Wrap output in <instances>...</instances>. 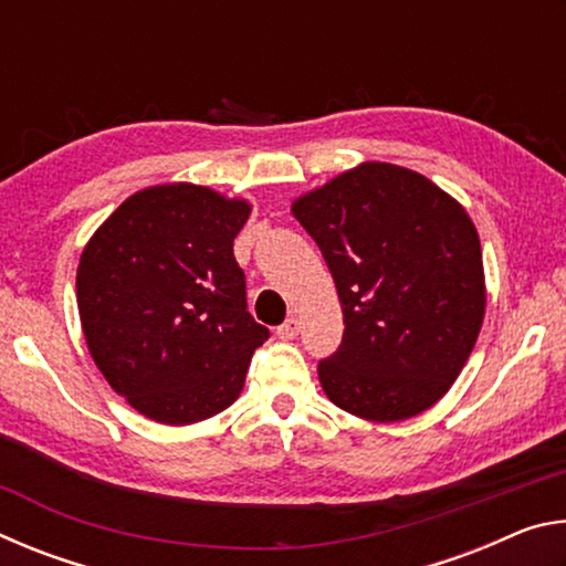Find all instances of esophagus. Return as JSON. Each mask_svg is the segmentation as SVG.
<instances>
[{
  "label": "esophagus",
  "mask_w": 566,
  "mask_h": 566,
  "mask_svg": "<svg viewBox=\"0 0 566 566\" xmlns=\"http://www.w3.org/2000/svg\"><path fill=\"white\" fill-rule=\"evenodd\" d=\"M296 334H300V319H296V317H290L284 324L276 327V337H280V339H294Z\"/></svg>",
  "instance_id": "esophagus-1"
}]
</instances>
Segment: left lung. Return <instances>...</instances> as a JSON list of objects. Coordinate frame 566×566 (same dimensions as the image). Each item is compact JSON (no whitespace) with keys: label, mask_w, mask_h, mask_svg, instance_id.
<instances>
[{"label":"left lung","mask_w":566,"mask_h":566,"mask_svg":"<svg viewBox=\"0 0 566 566\" xmlns=\"http://www.w3.org/2000/svg\"><path fill=\"white\" fill-rule=\"evenodd\" d=\"M337 284L344 337L319 361L332 405L401 421L437 405L474 349L486 286L467 209L419 171L364 161L292 202Z\"/></svg>","instance_id":"1"}]
</instances>
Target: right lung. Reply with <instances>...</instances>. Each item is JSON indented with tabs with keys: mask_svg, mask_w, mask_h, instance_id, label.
<instances>
[{
	"mask_svg": "<svg viewBox=\"0 0 566 566\" xmlns=\"http://www.w3.org/2000/svg\"><path fill=\"white\" fill-rule=\"evenodd\" d=\"M252 214L189 181L134 191L76 266L82 332L109 387L159 424H195L239 397L270 329L247 312L234 237Z\"/></svg>",
	"mask_w": 566,
	"mask_h": 566,
	"instance_id": "obj_1",
	"label": "right lung"
}]
</instances>
